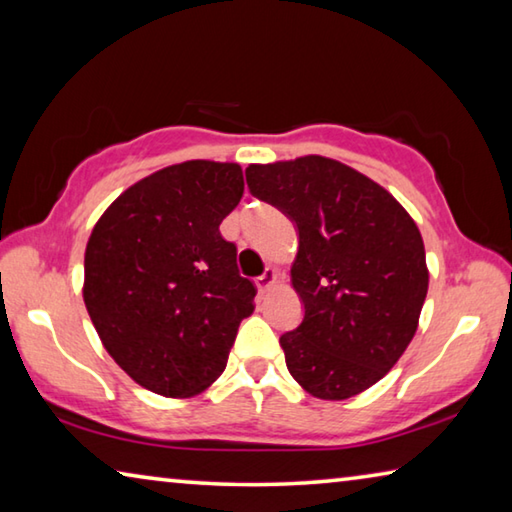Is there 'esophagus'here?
<instances>
[{
  "label": "esophagus",
  "instance_id": "34e87169",
  "mask_svg": "<svg viewBox=\"0 0 512 512\" xmlns=\"http://www.w3.org/2000/svg\"><path fill=\"white\" fill-rule=\"evenodd\" d=\"M275 282H277V271H275V268H266L264 275L257 277V289L268 291L271 287H275Z\"/></svg>",
  "mask_w": 512,
  "mask_h": 512
}]
</instances>
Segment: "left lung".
I'll return each instance as SVG.
<instances>
[{
	"mask_svg": "<svg viewBox=\"0 0 512 512\" xmlns=\"http://www.w3.org/2000/svg\"><path fill=\"white\" fill-rule=\"evenodd\" d=\"M248 189L298 228L291 284L302 323L280 336L291 377L318 400H348L409 348L429 271L409 212L357 169L323 155L250 164Z\"/></svg>",
	"mask_w": 512,
	"mask_h": 512,
	"instance_id": "8db88e82",
	"label": "left lung"
}]
</instances>
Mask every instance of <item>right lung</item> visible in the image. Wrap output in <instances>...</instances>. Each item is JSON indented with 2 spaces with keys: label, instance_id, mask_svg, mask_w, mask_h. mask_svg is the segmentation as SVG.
<instances>
[{
  "label": "right lung",
  "instance_id": "1",
  "mask_svg": "<svg viewBox=\"0 0 512 512\" xmlns=\"http://www.w3.org/2000/svg\"><path fill=\"white\" fill-rule=\"evenodd\" d=\"M244 196L235 162L171 164L128 187L94 225L83 300L103 348L137 384L192 397L225 370L255 284L219 232Z\"/></svg>",
  "mask_w": 512,
  "mask_h": 512
}]
</instances>
